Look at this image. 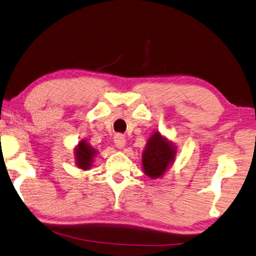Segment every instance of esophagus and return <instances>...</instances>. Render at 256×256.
I'll use <instances>...</instances> for the list:
<instances>
[{"label":"esophagus","mask_w":256,"mask_h":256,"mask_svg":"<svg viewBox=\"0 0 256 256\" xmlns=\"http://www.w3.org/2000/svg\"><path fill=\"white\" fill-rule=\"evenodd\" d=\"M114 141H115L116 147L118 149H123L125 147V144H126V140H125L124 136L122 134H116L115 138H114Z\"/></svg>","instance_id":"1"}]
</instances>
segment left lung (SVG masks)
Masks as SVG:
<instances>
[{"mask_svg":"<svg viewBox=\"0 0 256 256\" xmlns=\"http://www.w3.org/2000/svg\"><path fill=\"white\" fill-rule=\"evenodd\" d=\"M176 147L160 132H154L142 152V170L146 176L155 180L162 178L176 160Z\"/></svg>","mask_w":256,"mask_h":256,"instance_id":"left-lung-1","label":"left lung"}]
</instances>
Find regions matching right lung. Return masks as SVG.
I'll return each mask as SVG.
<instances>
[{
	"label": "right lung",
	"mask_w": 256,
	"mask_h": 256,
	"mask_svg": "<svg viewBox=\"0 0 256 256\" xmlns=\"http://www.w3.org/2000/svg\"><path fill=\"white\" fill-rule=\"evenodd\" d=\"M96 154H98V150L93 148L86 140L82 139L74 149L76 166L80 170H84V171L90 170Z\"/></svg>",
	"instance_id": "obj_1"
}]
</instances>
